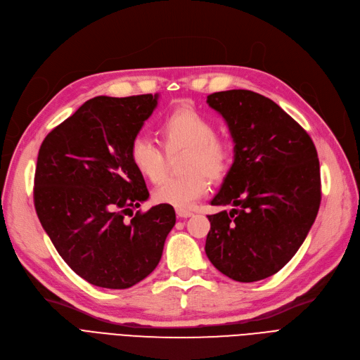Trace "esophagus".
Wrapping results in <instances>:
<instances>
[{
    "mask_svg": "<svg viewBox=\"0 0 360 360\" xmlns=\"http://www.w3.org/2000/svg\"><path fill=\"white\" fill-rule=\"evenodd\" d=\"M176 212H177V217H180V218H189V217H192V215H193V212H192V211L181 210V208H177V210H176Z\"/></svg>",
    "mask_w": 360,
    "mask_h": 360,
    "instance_id": "1",
    "label": "esophagus"
}]
</instances>
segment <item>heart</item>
<instances>
[{
  "label": "heart",
  "instance_id": "1",
  "mask_svg": "<svg viewBox=\"0 0 360 360\" xmlns=\"http://www.w3.org/2000/svg\"><path fill=\"white\" fill-rule=\"evenodd\" d=\"M211 120L192 107L169 111L158 126V136L167 153L184 150L183 169L187 174L162 180L152 193L158 203L187 208L208 192V179L222 180L233 164L231 143L215 134ZM165 152L145 136H136L129 148V160L138 173L157 183L165 173Z\"/></svg>",
  "mask_w": 360,
  "mask_h": 360
}]
</instances>
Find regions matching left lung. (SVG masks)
<instances>
[{"instance_id":"obj_1","label":"left lung","mask_w":360,"mask_h":360,"mask_svg":"<svg viewBox=\"0 0 360 360\" xmlns=\"http://www.w3.org/2000/svg\"><path fill=\"white\" fill-rule=\"evenodd\" d=\"M207 102L229 124L234 161L208 215V259L229 278L253 283L278 272L299 250L321 203L316 148L306 130L269 98L233 89Z\"/></svg>"}]
</instances>
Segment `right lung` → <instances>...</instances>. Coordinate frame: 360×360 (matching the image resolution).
<instances>
[{
	"instance_id": "add662e5",
	"label": "right lung",
	"mask_w": 360,
	"mask_h": 360,
	"mask_svg": "<svg viewBox=\"0 0 360 360\" xmlns=\"http://www.w3.org/2000/svg\"><path fill=\"white\" fill-rule=\"evenodd\" d=\"M157 104L150 94L95 96L41 145L33 187L38 218L64 262L94 285L129 288L146 278L176 224L171 205L133 214L149 192L129 148Z\"/></svg>"
}]
</instances>
